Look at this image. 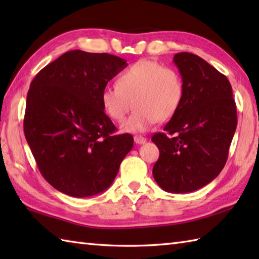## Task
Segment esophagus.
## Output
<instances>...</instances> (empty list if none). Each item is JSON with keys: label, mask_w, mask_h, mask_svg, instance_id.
Here are the masks:
<instances>
[{"label": "esophagus", "mask_w": 259, "mask_h": 259, "mask_svg": "<svg viewBox=\"0 0 259 259\" xmlns=\"http://www.w3.org/2000/svg\"><path fill=\"white\" fill-rule=\"evenodd\" d=\"M135 142L137 145H144V144H146L147 142V139L145 138V137H142V136H135Z\"/></svg>", "instance_id": "1"}]
</instances>
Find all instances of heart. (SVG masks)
<instances>
[{"mask_svg":"<svg viewBox=\"0 0 259 259\" xmlns=\"http://www.w3.org/2000/svg\"><path fill=\"white\" fill-rule=\"evenodd\" d=\"M117 85L104 88L101 104L110 118L122 121L135 104V111L121 125L126 133H145L158 120L177 112L184 99V82L177 71L152 60H140L122 71Z\"/></svg>","mask_w":259,"mask_h":259,"instance_id":"obj_1","label":"heart"}]
</instances>
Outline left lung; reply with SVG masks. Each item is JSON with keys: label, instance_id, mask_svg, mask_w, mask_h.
<instances>
[{"label": "left lung", "instance_id": "left-lung-1", "mask_svg": "<svg viewBox=\"0 0 259 259\" xmlns=\"http://www.w3.org/2000/svg\"><path fill=\"white\" fill-rule=\"evenodd\" d=\"M184 82V99L164 133L152 136L159 148L153 178L163 190L186 194L221 174L237 126L228 79L196 54H175Z\"/></svg>", "mask_w": 259, "mask_h": 259}]
</instances>
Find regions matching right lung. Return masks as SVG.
<instances>
[{
    "label": "right lung",
    "mask_w": 259,
    "mask_h": 259,
    "mask_svg": "<svg viewBox=\"0 0 259 259\" xmlns=\"http://www.w3.org/2000/svg\"><path fill=\"white\" fill-rule=\"evenodd\" d=\"M128 63L108 53L73 50L32 80L24 135L45 179L65 195L83 198L108 189L134 147L129 134L114 135L101 93Z\"/></svg>",
    "instance_id": "1"
}]
</instances>
